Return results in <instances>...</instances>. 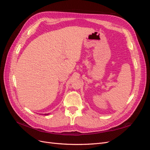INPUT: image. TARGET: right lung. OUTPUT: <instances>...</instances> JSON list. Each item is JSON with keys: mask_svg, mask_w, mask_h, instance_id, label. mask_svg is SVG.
<instances>
[{"mask_svg": "<svg viewBox=\"0 0 150 150\" xmlns=\"http://www.w3.org/2000/svg\"><path fill=\"white\" fill-rule=\"evenodd\" d=\"M49 115V114H45V115Z\"/></svg>", "mask_w": 150, "mask_h": 150, "instance_id": "obj_1", "label": "right lung"}]
</instances>
